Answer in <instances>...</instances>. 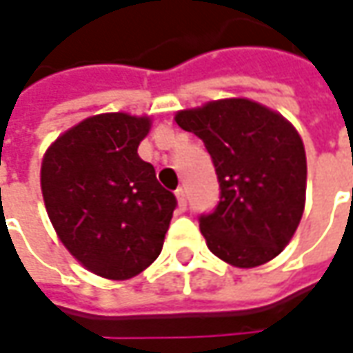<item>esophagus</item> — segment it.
<instances>
[{"instance_id": "obj_1", "label": "esophagus", "mask_w": 353, "mask_h": 353, "mask_svg": "<svg viewBox=\"0 0 353 353\" xmlns=\"http://www.w3.org/2000/svg\"><path fill=\"white\" fill-rule=\"evenodd\" d=\"M174 196H176V202H179V208L184 210V208H186V190H184V188H179V190L174 192Z\"/></svg>"}]
</instances>
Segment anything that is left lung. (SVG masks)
<instances>
[{
	"instance_id": "obj_1",
	"label": "left lung",
	"mask_w": 353,
	"mask_h": 353,
	"mask_svg": "<svg viewBox=\"0 0 353 353\" xmlns=\"http://www.w3.org/2000/svg\"><path fill=\"white\" fill-rule=\"evenodd\" d=\"M174 121L202 139L218 174L220 202L200 218L208 250L239 269L275 259L305 212L306 153L299 131L248 98L181 110Z\"/></svg>"
}]
</instances>
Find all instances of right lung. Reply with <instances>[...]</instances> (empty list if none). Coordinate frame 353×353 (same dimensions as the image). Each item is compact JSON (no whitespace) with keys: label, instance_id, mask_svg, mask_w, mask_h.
Here are the masks:
<instances>
[{"label":"right lung","instance_id":"1","mask_svg":"<svg viewBox=\"0 0 353 353\" xmlns=\"http://www.w3.org/2000/svg\"><path fill=\"white\" fill-rule=\"evenodd\" d=\"M149 116L98 114L66 129L41 163V192L62 245L90 273L125 281L163 250L174 194L137 155Z\"/></svg>","mask_w":353,"mask_h":353}]
</instances>
